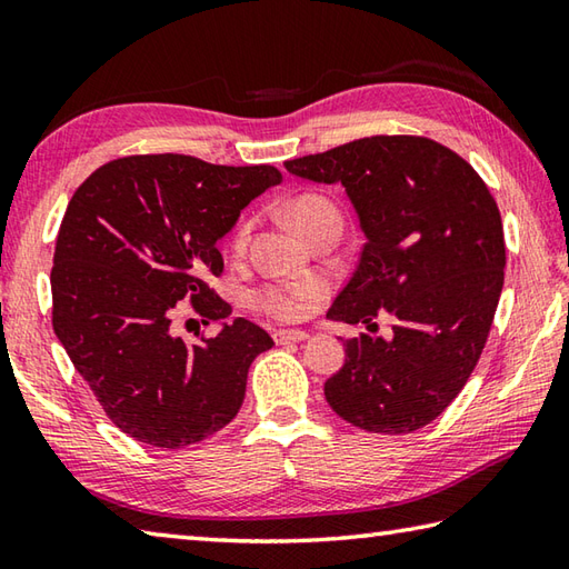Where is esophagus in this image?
<instances>
[{"label":"esophagus","mask_w":569,"mask_h":569,"mask_svg":"<svg viewBox=\"0 0 569 569\" xmlns=\"http://www.w3.org/2000/svg\"><path fill=\"white\" fill-rule=\"evenodd\" d=\"M276 345H288V342H303L308 340L306 330H276L273 332Z\"/></svg>","instance_id":"esophagus-1"}]
</instances>
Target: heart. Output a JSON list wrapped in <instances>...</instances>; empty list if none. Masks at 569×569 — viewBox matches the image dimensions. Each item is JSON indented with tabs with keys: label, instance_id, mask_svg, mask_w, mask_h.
I'll return each mask as SVG.
<instances>
[{
	"label": "heart",
	"instance_id": "obj_1",
	"mask_svg": "<svg viewBox=\"0 0 569 569\" xmlns=\"http://www.w3.org/2000/svg\"><path fill=\"white\" fill-rule=\"evenodd\" d=\"M288 217L293 224L310 239L322 229H340L342 214L338 204L330 197L318 192H306L296 197L288 207ZM253 229V219L239 221V227L231 233V249L241 253L249 243V233ZM322 296V283L316 278L306 281H271L251 291V306L259 313L276 320H298L306 316L308 306Z\"/></svg>",
	"mask_w": 569,
	"mask_h": 569
}]
</instances>
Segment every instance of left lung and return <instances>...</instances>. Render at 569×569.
Instances as JSON below:
<instances>
[{"label": "left lung", "mask_w": 569, "mask_h": 569, "mask_svg": "<svg viewBox=\"0 0 569 569\" xmlns=\"http://www.w3.org/2000/svg\"><path fill=\"white\" fill-rule=\"evenodd\" d=\"M340 182L367 243L328 316L350 326L392 316V340L360 332L326 382L338 417L409 433L447 409L486 348L503 291L506 239L491 189L459 152L421 136H372L286 162Z\"/></svg>", "instance_id": "1"}]
</instances>
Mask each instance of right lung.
<instances>
[{"mask_svg": "<svg viewBox=\"0 0 569 569\" xmlns=\"http://www.w3.org/2000/svg\"><path fill=\"white\" fill-rule=\"evenodd\" d=\"M281 180L273 164L164 152L110 160L73 192L53 251V332L128 437L182 449L237 417L269 332L237 318L187 345L170 326L184 298L204 326L231 316L209 286L224 271L217 241Z\"/></svg>", "mask_w": 569, "mask_h": 569, "instance_id": "right-lung-1", "label": "right lung"}]
</instances>
